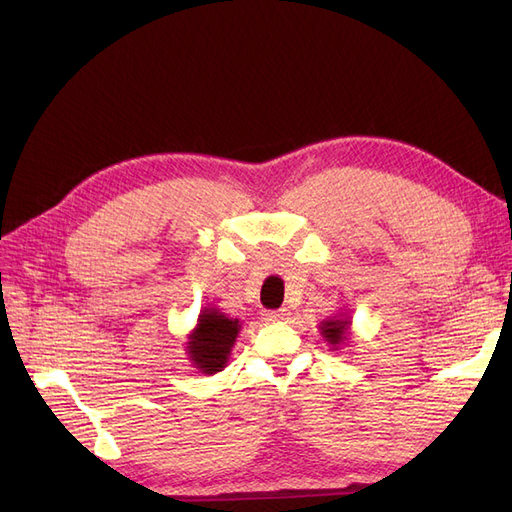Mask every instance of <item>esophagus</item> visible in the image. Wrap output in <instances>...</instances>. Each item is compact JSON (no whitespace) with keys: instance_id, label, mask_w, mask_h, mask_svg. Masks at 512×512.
Segmentation results:
<instances>
[{"instance_id":"esophagus-1","label":"esophagus","mask_w":512,"mask_h":512,"mask_svg":"<svg viewBox=\"0 0 512 512\" xmlns=\"http://www.w3.org/2000/svg\"><path fill=\"white\" fill-rule=\"evenodd\" d=\"M262 316H265L267 322H282V320H286L290 316V312H288L286 307H282V309H273V312H265Z\"/></svg>"}]
</instances>
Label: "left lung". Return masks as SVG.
<instances>
[{
    "instance_id": "left-lung-1",
    "label": "left lung",
    "mask_w": 512,
    "mask_h": 512,
    "mask_svg": "<svg viewBox=\"0 0 512 512\" xmlns=\"http://www.w3.org/2000/svg\"><path fill=\"white\" fill-rule=\"evenodd\" d=\"M350 327H352V318L348 312H342L337 316H331L329 320L320 322V335L324 337V342L331 346V350H339L342 346L348 344L350 339Z\"/></svg>"
}]
</instances>
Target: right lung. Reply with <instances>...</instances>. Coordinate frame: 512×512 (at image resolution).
I'll list each match as a JSON object with an SVG mask.
<instances>
[{"mask_svg":"<svg viewBox=\"0 0 512 512\" xmlns=\"http://www.w3.org/2000/svg\"><path fill=\"white\" fill-rule=\"evenodd\" d=\"M239 331V318L226 316L218 307H205L198 314L196 327L185 342V354L190 356V363L198 374H218L228 365Z\"/></svg>","mask_w":512,"mask_h":512,"instance_id":"add662e5","label":"right lung"}]
</instances>
